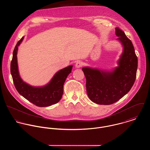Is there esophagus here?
Listing matches in <instances>:
<instances>
[{
	"mask_svg": "<svg viewBox=\"0 0 150 150\" xmlns=\"http://www.w3.org/2000/svg\"><path fill=\"white\" fill-rule=\"evenodd\" d=\"M82 65H83V64L81 62L77 61V62H76V63L75 64V67L76 68H80L82 66Z\"/></svg>",
	"mask_w": 150,
	"mask_h": 150,
	"instance_id": "obj_1",
	"label": "esophagus"
}]
</instances>
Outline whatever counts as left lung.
Segmentation results:
<instances>
[{
    "instance_id": "1",
    "label": "left lung",
    "mask_w": 150,
    "mask_h": 150,
    "mask_svg": "<svg viewBox=\"0 0 150 150\" xmlns=\"http://www.w3.org/2000/svg\"><path fill=\"white\" fill-rule=\"evenodd\" d=\"M116 40L122 52L118 66L110 70L86 66L82 68L86 78V88L90 100L98 105H111L124 96L133 85L137 69L134 47L125 33L115 28Z\"/></svg>"
}]
</instances>
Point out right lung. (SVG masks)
<instances>
[{"label":"right lung","mask_w":150,"mask_h":150,"mask_svg":"<svg viewBox=\"0 0 150 150\" xmlns=\"http://www.w3.org/2000/svg\"><path fill=\"white\" fill-rule=\"evenodd\" d=\"M24 36L17 43L13 54L10 71L15 87L18 93L30 102L39 107H47L55 105L61 99L64 92V85L68 75L71 72L73 65L68 66L58 71L51 80L43 86H33L22 79L17 61L18 46Z\"/></svg>","instance_id":"1"}]
</instances>
